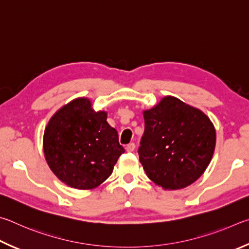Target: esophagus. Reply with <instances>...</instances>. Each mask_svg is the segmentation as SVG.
Here are the masks:
<instances>
[{
  "label": "esophagus",
  "instance_id": "34e87169",
  "mask_svg": "<svg viewBox=\"0 0 249 249\" xmlns=\"http://www.w3.org/2000/svg\"><path fill=\"white\" fill-rule=\"evenodd\" d=\"M134 149H136V144H134V143H129V144L125 146V150H127V152H132V151H134Z\"/></svg>",
  "mask_w": 249,
  "mask_h": 249
}]
</instances>
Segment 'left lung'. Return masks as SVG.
I'll list each match as a JSON object with an SVG mask.
<instances>
[{"instance_id":"8db88e82","label":"left lung","mask_w":249,"mask_h":249,"mask_svg":"<svg viewBox=\"0 0 249 249\" xmlns=\"http://www.w3.org/2000/svg\"><path fill=\"white\" fill-rule=\"evenodd\" d=\"M139 160L147 177L165 190L186 188L210 164L216 133L206 113L174 96L143 110Z\"/></svg>"}]
</instances>
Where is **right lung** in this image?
<instances>
[{"label":"right lung","instance_id":"1","mask_svg":"<svg viewBox=\"0 0 249 249\" xmlns=\"http://www.w3.org/2000/svg\"><path fill=\"white\" fill-rule=\"evenodd\" d=\"M43 154L52 173L72 188L94 189L111 175L124 149L89 98L78 97L50 118L43 133Z\"/></svg>","mask_w":249,"mask_h":249}]
</instances>
